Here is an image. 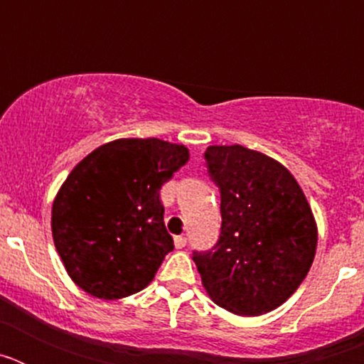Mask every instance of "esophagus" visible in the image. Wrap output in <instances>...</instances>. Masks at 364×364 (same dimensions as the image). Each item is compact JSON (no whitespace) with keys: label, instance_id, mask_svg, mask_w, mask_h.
Segmentation results:
<instances>
[{"label":"esophagus","instance_id":"esophagus-1","mask_svg":"<svg viewBox=\"0 0 364 364\" xmlns=\"http://www.w3.org/2000/svg\"><path fill=\"white\" fill-rule=\"evenodd\" d=\"M186 244H188V239H186V237H182V235L175 237V247H176V250H180V247H184Z\"/></svg>","mask_w":364,"mask_h":364}]
</instances>
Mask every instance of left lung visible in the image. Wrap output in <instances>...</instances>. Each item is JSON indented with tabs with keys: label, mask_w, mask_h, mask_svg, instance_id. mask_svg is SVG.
<instances>
[{
	"label": "left lung",
	"mask_w": 364,
	"mask_h": 364,
	"mask_svg": "<svg viewBox=\"0 0 364 364\" xmlns=\"http://www.w3.org/2000/svg\"><path fill=\"white\" fill-rule=\"evenodd\" d=\"M205 166L220 191V237L193 252L202 286L235 315H262L295 294L317 250V224L301 186L268 154L210 146Z\"/></svg>",
	"instance_id": "8db88e82"
}]
</instances>
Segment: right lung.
Segmentation results:
<instances>
[{"mask_svg":"<svg viewBox=\"0 0 364 364\" xmlns=\"http://www.w3.org/2000/svg\"><path fill=\"white\" fill-rule=\"evenodd\" d=\"M189 160L160 138H120L89 153L53 204V239L69 277L92 297L144 290L173 252L160 189Z\"/></svg>","mask_w":364,"mask_h":364,"instance_id":"right-lung-1","label":"right lung"}]
</instances>
